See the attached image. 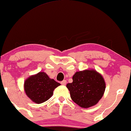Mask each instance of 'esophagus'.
<instances>
[{"label": "esophagus", "instance_id": "1", "mask_svg": "<svg viewBox=\"0 0 131 131\" xmlns=\"http://www.w3.org/2000/svg\"><path fill=\"white\" fill-rule=\"evenodd\" d=\"M66 83H67V82H66V80H63V81H62L61 82H60V83H61L62 85H66Z\"/></svg>", "mask_w": 131, "mask_h": 131}]
</instances>
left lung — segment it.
Masks as SVG:
<instances>
[{
  "instance_id": "left-lung-1",
  "label": "left lung",
  "mask_w": 131,
  "mask_h": 131,
  "mask_svg": "<svg viewBox=\"0 0 131 131\" xmlns=\"http://www.w3.org/2000/svg\"><path fill=\"white\" fill-rule=\"evenodd\" d=\"M73 82L66 85L71 99L83 108L96 105L104 94L106 83L102 75L95 69L77 72Z\"/></svg>"
}]
</instances>
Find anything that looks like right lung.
Returning a JSON list of instances; mask_svg holds the SVG:
<instances>
[{"instance_id":"1","label":"right lung","mask_w":131,"mask_h":131,"mask_svg":"<svg viewBox=\"0 0 131 131\" xmlns=\"http://www.w3.org/2000/svg\"><path fill=\"white\" fill-rule=\"evenodd\" d=\"M60 85L50 79L44 72L31 75L25 81V92L32 102L38 104L48 101L53 95L54 89Z\"/></svg>"}]
</instances>
